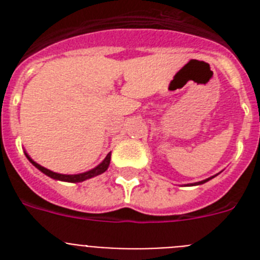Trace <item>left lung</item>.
<instances>
[{
    "mask_svg": "<svg viewBox=\"0 0 260 260\" xmlns=\"http://www.w3.org/2000/svg\"><path fill=\"white\" fill-rule=\"evenodd\" d=\"M213 177H215V176H212V177H210V178H206V180H203V181H199V182H195V183H191V185H202V183H206V182H207V181H210V180H212V178H213Z\"/></svg>",
    "mask_w": 260,
    "mask_h": 260,
    "instance_id": "left-lung-1",
    "label": "left lung"
}]
</instances>
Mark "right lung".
I'll return each mask as SVG.
<instances>
[{"mask_svg": "<svg viewBox=\"0 0 260 260\" xmlns=\"http://www.w3.org/2000/svg\"><path fill=\"white\" fill-rule=\"evenodd\" d=\"M24 155H26V157L28 158L29 162H31L34 167L38 168L39 171L43 172L44 174H47L48 177H50V178H53V180L63 181V182H73V183L83 182V181L89 180V178H92V177H96V176H99V174L104 173L110 164V152H109L107 155V157H105L104 160H103V161L98 165V167H95L93 169H91V171H87V172H84V173H79V174H61V173H56V172L49 171V169H47V168H44V167H41L40 164H38L36 161H34V160L29 157V155L27 152H24Z\"/></svg>", "mask_w": 260, "mask_h": 260, "instance_id": "1", "label": "right lung"}]
</instances>
